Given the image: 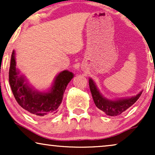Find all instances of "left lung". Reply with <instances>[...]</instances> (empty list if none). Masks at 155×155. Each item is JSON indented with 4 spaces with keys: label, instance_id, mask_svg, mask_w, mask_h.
<instances>
[{
    "label": "left lung",
    "instance_id": "1",
    "mask_svg": "<svg viewBox=\"0 0 155 155\" xmlns=\"http://www.w3.org/2000/svg\"><path fill=\"white\" fill-rule=\"evenodd\" d=\"M89 85L92 94L93 100L96 107L104 112L107 116H116L121 114L128 108L136 102L142 94V92L136 96L128 99H122L120 100H108L102 97L99 92L97 86L92 79L89 80Z\"/></svg>",
    "mask_w": 155,
    "mask_h": 155
}]
</instances>
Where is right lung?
I'll use <instances>...</instances> for the list:
<instances>
[{"mask_svg": "<svg viewBox=\"0 0 155 155\" xmlns=\"http://www.w3.org/2000/svg\"><path fill=\"white\" fill-rule=\"evenodd\" d=\"M73 78V74L71 72L64 71L57 76L50 92H35L27 86L25 78L19 75L14 51L12 53L9 82L12 94L18 104L33 115L46 116L57 113L62 102L65 88Z\"/></svg>", "mask_w": 155, "mask_h": 155, "instance_id": "obj_1", "label": "right lung"}]
</instances>
